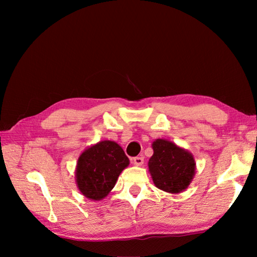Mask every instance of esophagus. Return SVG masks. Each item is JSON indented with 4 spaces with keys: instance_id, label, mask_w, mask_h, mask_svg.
Listing matches in <instances>:
<instances>
[{
    "instance_id": "obj_1",
    "label": "esophagus",
    "mask_w": 257,
    "mask_h": 257,
    "mask_svg": "<svg viewBox=\"0 0 257 257\" xmlns=\"http://www.w3.org/2000/svg\"><path fill=\"white\" fill-rule=\"evenodd\" d=\"M133 162L135 165H137V167H141V165L144 163V158H143V156H136V158L133 159Z\"/></svg>"
}]
</instances>
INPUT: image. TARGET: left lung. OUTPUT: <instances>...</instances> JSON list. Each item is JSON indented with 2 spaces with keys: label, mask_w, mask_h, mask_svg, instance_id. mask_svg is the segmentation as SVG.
Instances as JSON below:
<instances>
[{
  "label": "left lung",
  "mask_w": 257,
  "mask_h": 257,
  "mask_svg": "<svg viewBox=\"0 0 257 257\" xmlns=\"http://www.w3.org/2000/svg\"><path fill=\"white\" fill-rule=\"evenodd\" d=\"M152 149L154 153L149 161V171L154 185L170 194L185 191L196 172L194 155L163 138L155 139Z\"/></svg>",
  "instance_id": "left-lung-1"
}]
</instances>
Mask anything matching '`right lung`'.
Returning <instances> with one entry per match:
<instances>
[{
    "instance_id": "add662e5",
    "label": "right lung",
    "mask_w": 257,
    "mask_h": 257,
    "mask_svg": "<svg viewBox=\"0 0 257 257\" xmlns=\"http://www.w3.org/2000/svg\"><path fill=\"white\" fill-rule=\"evenodd\" d=\"M128 165L129 159L115 142L102 141L87 147L76 165L78 189L86 198L101 201L110 194L120 173Z\"/></svg>"
}]
</instances>
